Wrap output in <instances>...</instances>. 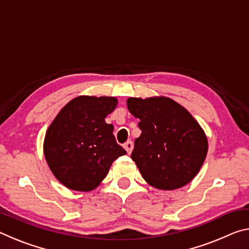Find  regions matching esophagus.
Masks as SVG:
<instances>
[{
  "instance_id": "34e87169",
  "label": "esophagus",
  "mask_w": 249,
  "mask_h": 249,
  "mask_svg": "<svg viewBox=\"0 0 249 249\" xmlns=\"http://www.w3.org/2000/svg\"><path fill=\"white\" fill-rule=\"evenodd\" d=\"M124 148H125V150L126 151H127V154L129 155L130 153H132V150H133V142H130V141H128V142H125V144H124Z\"/></svg>"
}]
</instances>
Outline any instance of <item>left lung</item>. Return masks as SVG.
<instances>
[{"label": "left lung", "instance_id": "left-lung-1", "mask_svg": "<svg viewBox=\"0 0 249 249\" xmlns=\"http://www.w3.org/2000/svg\"><path fill=\"white\" fill-rule=\"evenodd\" d=\"M130 114L140 119L141 136L132 159L151 187L176 190L188 184L203 165L208 138L187 108L166 96L129 98Z\"/></svg>", "mask_w": 249, "mask_h": 249}]
</instances>
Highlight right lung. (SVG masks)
I'll list each match as a JSON object with an SVG mask.
<instances>
[{
    "instance_id": "right-lung-1",
    "label": "right lung",
    "mask_w": 249,
    "mask_h": 249,
    "mask_svg": "<svg viewBox=\"0 0 249 249\" xmlns=\"http://www.w3.org/2000/svg\"><path fill=\"white\" fill-rule=\"evenodd\" d=\"M116 105L113 96H77L61 108L46 132V161L70 190H94L113 161L126 154L115 141L113 125L105 122Z\"/></svg>"
}]
</instances>
